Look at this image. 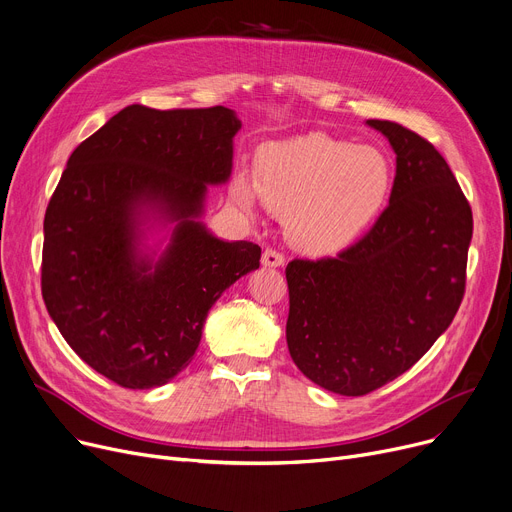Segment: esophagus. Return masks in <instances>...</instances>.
<instances>
[{"mask_svg": "<svg viewBox=\"0 0 512 512\" xmlns=\"http://www.w3.org/2000/svg\"><path fill=\"white\" fill-rule=\"evenodd\" d=\"M261 261H263L265 267H282L286 259H284V255H282L280 251H276V249H265Z\"/></svg>", "mask_w": 512, "mask_h": 512, "instance_id": "1", "label": "esophagus"}]
</instances>
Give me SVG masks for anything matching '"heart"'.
I'll return each mask as SVG.
<instances>
[{
    "label": "heart",
    "instance_id": "heart-1",
    "mask_svg": "<svg viewBox=\"0 0 512 512\" xmlns=\"http://www.w3.org/2000/svg\"><path fill=\"white\" fill-rule=\"evenodd\" d=\"M392 184V161L380 147L307 132L261 145L253 159V178L238 172L230 195L242 211H253L261 199L284 213L286 236L294 247L328 255L373 226Z\"/></svg>",
    "mask_w": 512,
    "mask_h": 512
}]
</instances>
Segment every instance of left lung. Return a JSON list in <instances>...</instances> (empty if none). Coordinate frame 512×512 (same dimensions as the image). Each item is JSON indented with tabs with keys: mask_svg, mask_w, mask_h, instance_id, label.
<instances>
[{
	"mask_svg": "<svg viewBox=\"0 0 512 512\" xmlns=\"http://www.w3.org/2000/svg\"><path fill=\"white\" fill-rule=\"evenodd\" d=\"M390 205L353 247L286 267V342L311 382L363 396L411 369L446 332L465 294L473 213L436 147L388 120Z\"/></svg>",
	"mask_w": 512,
	"mask_h": 512,
	"instance_id": "1",
	"label": "left lung"
}]
</instances>
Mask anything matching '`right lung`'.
Here are the masks:
<instances>
[{"mask_svg":"<svg viewBox=\"0 0 512 512\" xmlns=\"http://www.w3.org/2000/svg\"><path fill=\"white\" fill-rule=\"evenodd\" d=\"M240 120L224 105H128L80 143L45 211L41 292L72 351L122 388L168 384L191 363L213 303L257 270L261 249L199 218L232 172ZM177 222L157 260L142 226Z\"/></svg>","mask_w":512,"mask_h":512,"instance_id":"add662e5","label":"right lung"}]
</instances>
